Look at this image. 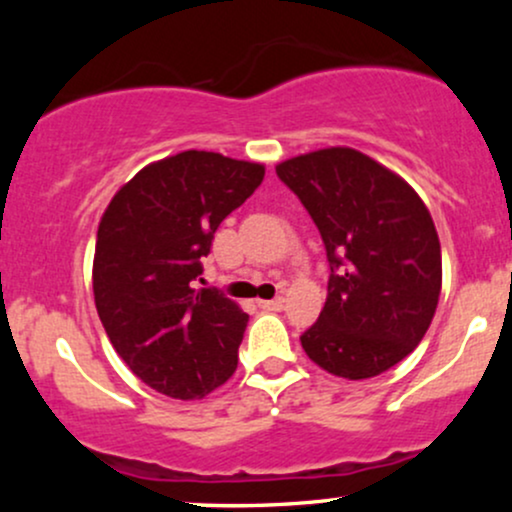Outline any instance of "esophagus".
<instances>
[{"label": "esophagus", "instance_id": "34e87169", "mask_svg": "<svg viewBox=\"0 0 512 512\" xmlns=\"http://www.w3.org/2000/svg\"><path fill=\"white\" fill-rule=\"evenodd\" d=\"M284 298H272V301H257V305H260V308L262 310H281V308H284Z\"/></svg>", "mask_w": 512, "mask_h": 512}]
</instances>
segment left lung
<instances>
[{
  "mask_svg": "<svg viewBox=\"0 0 512 512\" xmlns=\"http://www.w3.org/2000/svg\"><path fill=\"white\" fill-rule=\"evenodd\" d=\"M276 175L313 216L332 274L301 337L327 373L366 380L416 349L436 315L443 260L424 199L395 170L349 146L293 156Z\"/></svg>",
  "mask_w": 512,
  "mask_h": 512,
  "instance_id": "obj_1",
  "label": "left lung"
}]
</instances>
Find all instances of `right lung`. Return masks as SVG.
<instances>
[{
	"label": "right lung",
	"mask_w": 512,
	"mask_h": 512,
	"mask_svg": "<svg viewBox=\"0 0 512 512\" xmlns=\"http://www.w3.org/2000/svg\"><path fill=\"white\" fill-rule=\"evenodd\" d=\"M262 178V163L190 149L144 166L103 211L98 317L129 370L161 395L202 399L236 373L248 313L195 279L219 223Z\"/></svg>",
	"instance_id": "add662e5"
}]
</instances>
